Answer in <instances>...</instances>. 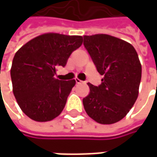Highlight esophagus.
<instances>
[{
  "instance_id": "esophagus-1",
  "label": "esophagus",
  "mask_w": 157,
  "mask_h": 157,
  "mask_svg": "<svg viewBox=\"0 0 157 157\" xmlns=\"http://www.w3.org/2000/svg\"><path fill=\"white\" fill-rule=\"evenodd\" d=\"M75 82L77 83V84H81V83H83V82H82V81H81V80H80V79H78V78H75Z\"/></svg>"
}]
</instances>
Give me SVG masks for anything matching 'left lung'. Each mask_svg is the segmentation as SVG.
Segmentation results:
<instances>
[{"label": "left lung", "instance_id": "8db88e82", "mask_svg": "<svg viewBox=\"0 0 157 157\" xmlns=\"http://www.w3.org/2000/svg\"><path fill=\"white\" fill-rule=\"evenodd\" d=\"M84 46L103 75L98 86L87 83L90 92L82 100L85 111L99 124L117 123L138 98L141 80L138 54L129 43L109 34L84 36Z\"/></svg>", "mask_w": 157, "mask_h": 157}]
</instances>
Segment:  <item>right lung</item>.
Segmentation results:
<instances>
[{
  "label": "right lung",
  "mask_w": 157,
  "mask_h": 157,
  "mask_svg": "<svg viewBox=\"0 0 157 157\" xmlns=\"http://www.w3.org/2000/svg\"><path fill=\"white\" fill-rule=\"evenodd\" d=\"M83 38L48 33L31 39L17 51L12 60V91L20 109L37 122L50 121L65 108L75 80L55 77L65 66Z\"/></svg>",
  "instance_id": "obj_1"
}]
</instances>
